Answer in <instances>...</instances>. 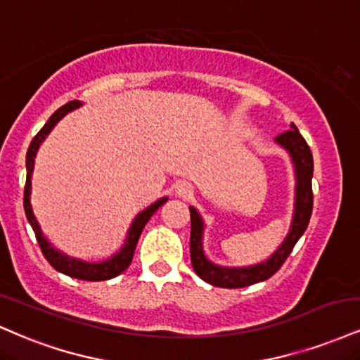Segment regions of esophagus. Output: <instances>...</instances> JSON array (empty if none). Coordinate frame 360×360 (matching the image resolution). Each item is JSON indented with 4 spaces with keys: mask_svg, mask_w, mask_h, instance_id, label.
I'll return each instance as SVG.
<instances>
[{
    "mask_svg": "<svg viewBox=\"0 0 360 360\" xmlns=\"http://www.w3.org/2000/svg\"><path fill=\"white\" fill-rule=\"evenodd\" d=\"M176 193L179 194V196H183V198H188L189 194H191V189H189V186H188V184H179V186H177Z\"/></svg>",
    "mask_w": 360,
    "mask_h": 360,
    "instance_id": "34e87169",
    "label": "esophagus"
}]
</instances>
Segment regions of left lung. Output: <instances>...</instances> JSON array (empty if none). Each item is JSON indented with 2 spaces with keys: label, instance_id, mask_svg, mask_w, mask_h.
<instances>
[{
  "label": "left lung",
  "instance_id": "1",
  "mask_svg": "<svg viewBox=\"0 0 360 360\" xmlns=\"http://www.w3.org/2000/svg\"><path fill=\"white\" fill-rule=\"evenodd\" d=\"M287 132L276 136L275 142L280 144L283 149L288 150L290 158L295 167V210H293L292 226L283 243L280 248L271 255L266 262L258 263L245 268H228L218 266L211 263L206 258L202 251V231H205V223L201 216L194 207H189L191 213V240H189V250H191V263L194 271L199 278H202L207 283L221 288H243L250 285L258 283V281L268 280L280 270L285 259L292 253L293 246L304 235L307 226H309L311 207H314V193H311V176H314V158L309 144L302 134L298 132L297 125H290Z\"/></svg>",
  "mask_w": 360,
  "mask_h": 360
}]
</instances>
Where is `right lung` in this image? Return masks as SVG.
<instances>
[{"label": "right lung", "mask_w": 360, "mask_h": 360, "mask_svg": "<svg viewBox=\"0 0 360 360\" xmlns=\"http://www.w3.org/2000/svg\"><path fill=\"white\" fill-rule=\"evenodd\" d=\"M80 105L82 103L79 101H72V102L65 103L63 107H60L58 110L53 112V115L46 120V124L40 129V132L33 137L32 144H30L28 153H27V184H25L23 206H25V214H27L28 221H30V224H32L34 236H37L38 245H40V248H41L43 257L49 259V263L55 268L56 271L72 276V278L86 280V281H103V280L114 278V276L122 274L124 270H127V266L131 265V262H132L134 251H136L137 241H139V238H141L142 229H144L147 221L150 219V216H153L155 211H158L159 207H161L164 202L167 201V198L158 199L154 205L146 207L142 213H139L137 218L132 221L131 228H129L127 240H125V243L122 248H120V251H117L114 257H110L109 259H103V262H101V263H86V262H82V259L70 258V257H67V255H63L62 251L55 250L53 246H51V243H49V240L43 236L40 224H38L37 218H34V214H33L32 202H30L34 158H37L38 147H40L41 142L45 141V137L49 136L51 129L56 125V122H58V120L62 119L65 114H68V112L77 109V107H80Z\"/></svg>", "instance_id": "obj_1"}]
</instances>
